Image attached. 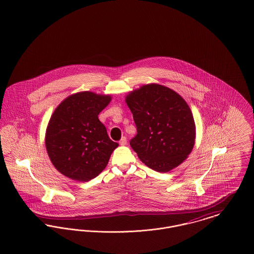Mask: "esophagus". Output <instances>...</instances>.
<instances>
[{"instance_id":"obj_1","label":"esophagus","mask_w":254,"mask_h":254,"mask_svg":"<svg viewBox=\"0 0 254 254\" xmlns=\"http://www.w3.org/2000/svg\"><path fill=\"white\" fill-rule=\"evenodd\" d=\"M119 144L121 146H126L127 145V138L126 137H122L121 140H120Z\"/></svg>"}]
</instances>
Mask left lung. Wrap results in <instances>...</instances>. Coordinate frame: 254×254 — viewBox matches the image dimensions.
<instances>
[{"instance_id": "left-lung-1", "label": "left lung", "mask_w": 254, "mask_h": 254, "mask_svg": "<svg viewBox=\"0 0 254 254\" xmlns=\"http://www.w3.org/2000/svg\"><path fill=\"white\" fill-rule=\"evenodd\" d=\"M137 135L129 142L149 168L167 173L191 153L195 140L193 113L185 100L167 86L149 83L127 93Z\"/></svg>"}]
</instances>
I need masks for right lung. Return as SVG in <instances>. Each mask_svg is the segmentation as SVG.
<instances>
[{"mask_svg":"<svg viewBox=\"0 0 254 254\" xmlns=\"http://www.w3.org/2000/svg\"><path fill=\"white\" fill-rule=\"evenodd\" d=\"M111 95L77 92L64 99L48 123L45 146L49 158L63 176L86 182L98 177L119 144L108 137L98 115Z\"/></svg>","mask_w":254,"mask_h":254,"instance_id":"obj_1","label":"right lung"}]
</instances>
